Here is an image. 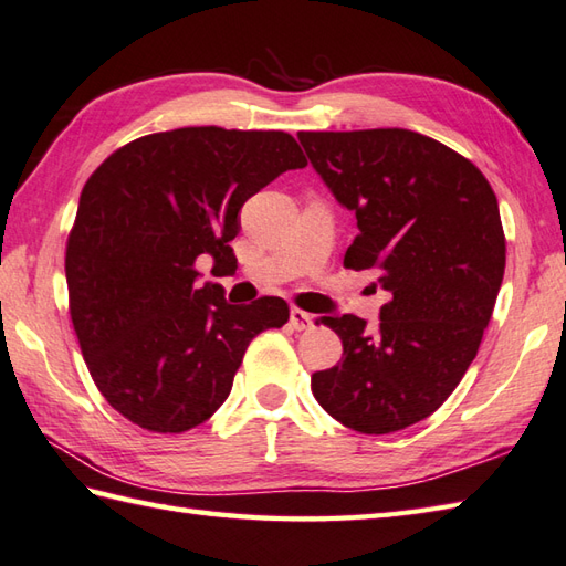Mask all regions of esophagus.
Segmentation results:
<instances>
[{"mask_svg": "<svg viewBox=\"0 0 566 566\" xmlns=\"http://www.w3.org/2000/svg\"><path fill=\"white\" fill-rule=\"evenodd\" d=\"M291 327H293V329H297V332L315 327V317L310 315V313H305V310H297V307H293V310H291Z\"/></svg>", "mask_w": 566, "mask_h": 566, "instance_id": "obj_1", "label": "esophagus"}]
</instances>
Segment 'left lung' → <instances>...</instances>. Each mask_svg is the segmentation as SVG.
<instances>
[{"instance_id":"1","label":"left lung","mask_w":566,"mask_h":566,"mask_svg":"<svg viewBox=\"0 0 566 566\" xmlns=\"http://www.w3.org/2000/svg\"><path fill=\"white\" fill-rule=\"evenodd\" d=\"M310 164L354 212L344 266L378 271V327L322 317L342 361L313 374L334 420L364 434L406 430L459 386L489 327L505 269L499 200L483 172L410 129L300 132Z\"/></svg>"}]
</instances>
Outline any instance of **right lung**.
I'll use <instances>...</instances> for the list:
<instances>
[{"label": "right lung", "instance_id": "add662e5", "mask_svg": "<svg viewBox=\"0 0 566 566\" xmlns=\"http://www.w3.org/2000/svg\"><path fill=\"white\" fill-rule=\"evenodd\" d=\"M305 166L285 132L182 126L136 138L92 172L67 237V295L92 380L126 420L198 428L227 400L249 342L285 325V300L229 305L195 261L237 263L241 207Z\"/></svg>", "mask_w": 566, "mask_h": 566}]
</instances>
